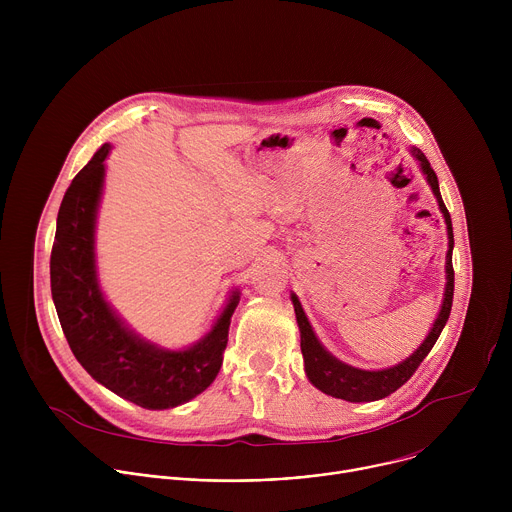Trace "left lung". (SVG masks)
Returning a JSON list of instances; mask_svg holds the SVG:
<instances>
[{
	"instance_id": "left-lung-1",
	"label": "left lung",
	"mask_w": 512,
	"mask_h": 512,
	"mask_svg": "<svg viewBox=\"0 0 512 512\" xmlns=\"http://www.w3.org/2000/svg\"><path fill=\"white\" fill-rule=\"evenodd\" d=\"M413 156L421 162V170L427 176V182L440 202V208L446 216V225H448V237H450V249H448V257H446V273H448V283H446V294H444V304L440 310V316H437L429 336L423 340V344L401 364L385 371H360L354 367H348V364L336 360L330 352L324 350V346L318 342L304 310L302 304L296 296H291V302H294V310H296V318H298V326H300V334H302V354H304V362H306V375L312 381L314 387H318L322 393L332 395L336 399H344L350 403H362V401H377L383 399L391 393H395L399 387H403L413 373L417 371L419 364L423 362V358L429 354V350L433 348V344L440 338L450 312H452V302H454V265H452V249H454V229H452V218L450 212L442 200L440 194V184H437V176L433 172V168L429 166L427 158L423 156L421 150L413 148Z\"/></svg>"
}]
</instances>
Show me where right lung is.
Segmentation results:
<instances>
[{"label": "right lung", "mask_w": 512, "mask_h": 512, "mask_svg": "<svg viewBox=\"0 0 512 512\" xmlns=\"http://www.w3.org/2000/svg\"><path fill=\"white\" fill-rule=\"evenodd\" d=\"M109 150V143L101 145L64 192L50 253L52 300L72 354L95 381L139 407L170 409L200 395L221 371L239 294L212 332L188 350H160L121 324L103 300L93 253Z\"/></svg>", "instance_id": "right-lung-1"}]
</instances>
